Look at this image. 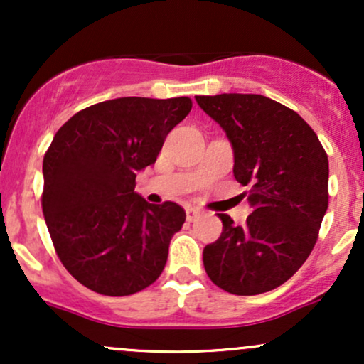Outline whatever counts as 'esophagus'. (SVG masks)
<instances>
[{
	"label": "esophagus",
	"instance_id": "obj_1",
	"mask_svg": "<svg viewBox=\"0 0 364 364\" xmlns=\"http://www.w3.org/2000/svg\"><path fill=\"white\" fill-rule=\"evenodd\" d=\"M200 215V210L198 208H193V207H188L186 208V220H190V223H193L196 220V217Z\"/></svg>",
	"mask_w": 364,
	"mask_h": 364
}]
</instances>
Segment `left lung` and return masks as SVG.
<instances>
[{
	"label": "left lung",
	"mask_w": 364,
	"mask_h": 364,
	"mask_svg": "<svg viewBox=\"0 0 364 364\" xmlns=\"http://www.w3.org/2000/svg\"><path fill=\"white\" fill-rule=\"evenodd\" d=\"M235 149V178L253 207L245 225L228 214L203 267L237 296L272 291L299 270L318 240L328 207V157L296 111L258 94L196 95Z\"/></svg>",
	"instance_id": "left-lung-1"
}]
</instances>
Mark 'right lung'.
Returning <instances> with one entry per match:
<instances>
[{"label": "right lung", "instance_id": "1", "mask_svg": "<svg viewBox=\"0 0 364 364\" xmlns=\"http://www.w3.org/2000/svg\"><path fill=\"white\" fill-rule=\"evenodd\" d=\"M191 106L190 97L94 104L66 121L46 150V224L63 267L90 291L135 294L164 270L185 208L145 202L135 193V178L156 162Z\"/></svg>", "mask_w": 364, "mask_h": 364}]
</instances>
